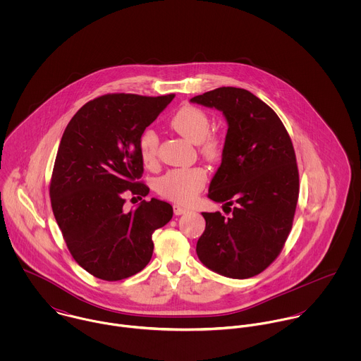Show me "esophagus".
<instances>
[{
  "instance_id": "obj_1",
  "label": "esophagus",
  "mask_w": 361,
  "mask_h": 361,
  "mask_svg": "<svg viewBox=\"0 0 361 361\" xmlns=\"http://www.w3.org/2000/svg\"><path fill=\"white\" fill-rule=\"evenodd\" d=\"M189 209L188 208H185V207L178 206V204H175L173 206V212H175V215H182V214H186Z\"/></svg>"
}]
</instances>
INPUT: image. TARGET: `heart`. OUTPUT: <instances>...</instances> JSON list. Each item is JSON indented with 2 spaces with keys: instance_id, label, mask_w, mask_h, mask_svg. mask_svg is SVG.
I'll return each instance as SVG.
<instances>
[{
  "instance_id": "1",
  "label": "heart",
  "mask_w": 361,
  "mask_h": 361,
  "mask_svg": "<svg viewBox=\"0 0 361 361\" xmlns=\"http://www.w3.org/2000/svg\"><path fill=\"white\" fill-rule=\"evenodd\" d=\"M171 126L190 143L200 145L202 153L208 159H216L221 154V146L216 137L209 136V119L196 106H182L171 118ZM158 136L153 129H147L139 145V152L146 165H153L157 158ZM206 171L203 168H179L168 171L157 182V192L166 200L188 204L204 188Z\"/></svg>"
}]
</instances>
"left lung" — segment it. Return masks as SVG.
I'll return each mask as SVG.
<instances>
[{"instance_id": "left-lung-1", "label": "left lung", "mask_w": 361, "mask_h": 361, "mask_svg": "<svg viewBox=\"0 0 361 361\" xmlns=\"http://www.w3.org/2000/svg\"><path fill=\"white\" fill-rule=\"evenodd\" d=\"M190 103L221 111L228 123L208 197L225 203L231 216L202 212L197 256L219 275L255 276L278 257L292 229L299 197L292 140L274 109L249 90L218 87Z\"/></svg>"}]
</instances>
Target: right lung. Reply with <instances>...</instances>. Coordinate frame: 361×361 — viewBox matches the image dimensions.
<instances>
[{
	"instance_id": "obj_1",
	"label": "right lung",
	"mask_w": 361,
	"mask_h": 361,
	"mask_svg": "<svg viewBox=\"0 0 361 361\" xmlns=\"http://www.w3.org/2000/svg\"><path fill=\"white\" fill-rule=\"evenodd\" d=\"M173 97L102 96L85 104L62 135L52 212L72 257L96 278L121 281L142 271L153 256V232L173 215L171 204L157 199L123 211L126 195L142 199L150 192L137 182L140 137Z\"/></svg>"
}]
</instances>
